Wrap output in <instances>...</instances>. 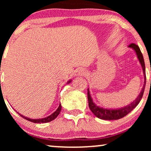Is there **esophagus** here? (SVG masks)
I'll return each mask as SVG.
<instances>
[{
    "label": "esophagus",
    "instance_id": "34e87169",
    "mask_svg": "<svg viewBox=\"0 0 151 151\" xmlns=\"http://www.w3.org/2000/svg\"><path fill=\"white\" fill-rule=\"evenodd\" d=\"M75 75H76V76H86V75H87V72H86L85 70L83 69H78L76 71Z\"/></svg>",
    "mask_w": 151,
    "mask_h": 151
}]
</instances>
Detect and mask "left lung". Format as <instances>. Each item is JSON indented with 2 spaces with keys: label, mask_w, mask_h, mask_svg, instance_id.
<instances>
[{
  "label": "left lung",
  "mask_w": 151,
  "mask_h": 151,
  "mask_svg": "<svg viewBox=\"0 0 151 151\" xmlns=\"http://www.w3.org/2000/svg\"><path fill=\"white\" fill-rule=\"evenodd\" d=\"M130 48L133 49L136 52L137 56L139 59V61L140 64H141L142 70H143L144 73V83L143 88L137 96V98L135 99L133 102H132L131 104L127 105V106H124L122 108L117 109H109L103 108V107H100L95 104L93 101L92 100L91 96L89 89L88 88V107L91 109V111L93 113V114L96 115L97 117L100 118L101 119H105V120H114V119H119L120 118H122L124 116H126L127 114L131 112V111L135 108L139 104L140 100H142V96H143L144 89H145L146 86V69H145V63H144V58L142 55V53L140 51L139 47L137 46V45L132 43L129 46Z\"/></svg>",
  "instance_id": "left-lung-1"
}]
</instances>
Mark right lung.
Returning <instances> with one entry per match:
<instances>
[{
	"label": "right lung",
	"mask_w": 151,
	"mask_h": 151,
	"mask_svg": "<svg viewBox=\"0 0 151 151\" xmlns=\"http://www.w3.org/2000/svg\"><path fill=\"white\" fill-rule=\"evenodd\" d=\"M71 82V80H69V81L67 82V84L70 83ZM61 108H62V106H61L60 103L58 108L57 110L55 111L54 113H53L52 114L49 115V116L47 117H45V118H42V119H30V118H29V117H24V116H23V115H20V113H18V114H19L20 116H22V117H23L24 119H25L28 121L32 122H34V123H47V122H49L52 121V120H53V119H55V118H56L58 115L60 114V113Z\"/></svg>",
	"instance_id": "add662e5"
}]
</instances>
